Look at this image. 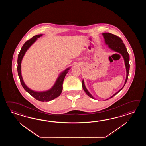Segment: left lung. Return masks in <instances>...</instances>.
<instances>
[{"label":"left lung","mask_w":146,"mask_h":146,"mask_svg":"<svg viewBox=\"0 0 146 146\" xmlns=\"http://www.w3.org/2000/svg\"><path fill=\"white\" fill-rule=\"evenodd\" d=\"M102 35H103V37L104 38V39H105V42H106V44L108 45L109 47L111 50H113L116 52H118V53L121 54V55L123 56V58H124L125 66H126V72H127L126 79L125 80V84H124V86H123V87H124V86L125 85V84L127 82L129 72V68H130L129 62V55L127 52V49L126 48V46H125V44L123 43V40L120 37L115 35L114 34H112V33H108V32L103 33H102ZM82 84L83 89L85 91V92L87 93V95L88 96H90V98L94 99V98L89 92V91L87 90V88L85 87L84 80H82ZM123 87L119 90L118 92H117L114 95H113L111 97V98H112V97H113L116 94H117L123 88ZM108 100V99H106V100Z\"/></svg>","instance_id":"8db88e82"}]
</instances>
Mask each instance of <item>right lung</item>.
I'll return each mask as SVG.
<instances>
[{"label": "right lung", "mask_w": 146, "mask_h": 146, "mask_svg": "<svg viewBox=\"0 0 146 146\" xmlns=\"http://www.w3.org/2000/svg\"><path fill=\"white\" fill-rule=\"evenodd\" d=\"M43 34H38L37 35L34 36L30 40H27L24 44L18 55L17 70H18V74L21 84L23 88L25 89V90L37 100L40 101L46 102V101H50L60 96L62 90L63 81L64 80L66 74H67V72H68V70L70 68L66 69L64 72H62V73L60 74L59 75V77L58 78V79H57L54 86L50 90L46 91H44V92H36L30 89L29 88L27 87V86L23 82V80L22 79V76H21V61L23 56L25 55V53L28 50V48L31 46L32 44L34 43L35 40H37V38L40 37Z\"/></svg>", "instance_id": "right-lung-1"}]
</instances>
